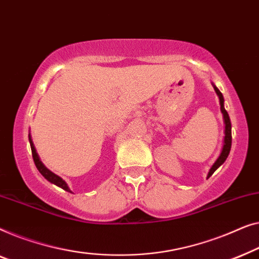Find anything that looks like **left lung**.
Here are the masks:
<instances>
[{
  "label": "left lung",
  "mask_w": 259,
  "mask_h": 259,
  "mask_svg": "<svg viewBox=\"0 0 259 259\" xmlns=\"http://www.w3.org/2000/svg\"><path fill=\"white\" fill-rule=\"evenodd\" d=\"M213 85V84H212ZM214 92H216L218 98H220V104H221V111L223 114V119H224V124H225V129H224V142H223V148H222V151L218 158L216 159V162L213 163V165L211 166V169L207 172V178H209L211 175H212L214 171H216L218 167H220L223 163L225 162V159L228 158L229 154H230V149H231V142H232V137H231V122H230V117H229L227 110L224 108V98L223 95L218 90L216 85H213Z\"/></svg>",
  "instance_id": "8db88e82"
}]
</instances>
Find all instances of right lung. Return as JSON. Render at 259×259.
<instances>
[{"mask_svg": "<svg viewBox=\"0 0 259 259\" xmlns=\"http://www.w3.org/2000/svg\"><path fill=\"white\" fill-rule=\"evenodd\" d=\"M29 142H30L31 154H32V158H34L35 165H36V167H37V170L39 171V172L42 174V176L45 177L47 181H49L50 183L57 185V187L62 188V189H63V190H65V191L71 192L70 189H69V187H68V184L65 183V182H64L63 180H62V178H61L60 176H57L56 174H54V172H52V171H50L49 169H47V167L45 166V164H43V163H42L41 161H39V157H38L37 152H36V149H35V147H34V143H32V141H31L30 134H29Z\"/></svg>", "mask_w": 259, "mask_h": 259, "instance_id": "right-lung-1", "label": "right lung"}]
</instances>
